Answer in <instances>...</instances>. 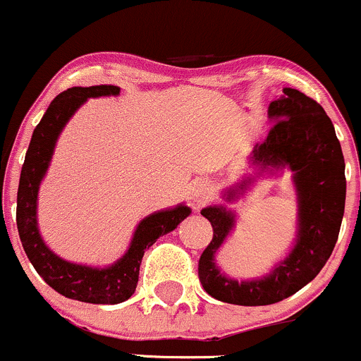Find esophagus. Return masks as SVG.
Here are the masks:
<instances>
[{"mask_svg": "<svg viewBox=\"0 0 361 361\" xmlns=\"http://www.w3.org/2000/svg\"><path fill=\"white\" fill-rule=\"evenodd\" d=\"M210 196H212L210 184H207V182H196V184L192 185L191 200L196 207H200V205H203V203L209 202Z\"/></svg>", "mask_w": 361, "mask_h": 361, "instance_id": "esophagus-1", "label": "esophagus"}]
</instances>
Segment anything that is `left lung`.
Listing matches in <instances>:
<instances>
[{
	"mask_svg": "<svg viewBox=\"0 0 361 361\" xmlns=\"http://www.w3.org/2000/svg\"><path fill=\"white\" fill-rule=\"evenodd\" d=\"M276 119L262 144L252 149L251 163L263 172L290 169L298 200L297 244L269 276L252 281H235L217 269L216 252L235 226V214L226 207H207L202 216L212 224V240L198 262V277L203 290L216 300L235 305H270L302 290L319 274L330 258L345 205L344 156L335 128L323 106L298 89L284 87L283 96L269 106ZM230 189L233 200L240 189Z\"/></svg>",
	"mask_w": 361,
	"mask_h": 361,
	"instance_id": "left-lung-1",
	"label": "left lung"
}]
</instances>
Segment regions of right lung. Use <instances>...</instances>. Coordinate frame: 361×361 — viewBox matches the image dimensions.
Wrapping results in <instances>:
<instances>
[{"mask_svg":"<svg viewBox=\"0 0 361 361\" xmlns=\"http://www.w3.org/2000/svg\"><path fill=\"white\" fill-rule=\"evenodd\" d=\"M119 91L117 85H91L70 87L56 96L35 128L17 191V230L31 265L52 290L66 298L87 303L112 305L128 300L137 288L144 252L161 235L176 230L177 224L191 214L189 207L177 205L176 209L159 210L142 219L126 255L105 269L64 262L42 240L37 223L38 188L49 169L59 133L85 99L117 96Z\"/></svg>","mask_w":361,"mask_h":361,"instance_id":"right-lung-1","label":"right lung"}]
</instances>
